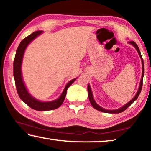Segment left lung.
Masks as SVG:
<instances>
[{"instance_id":"1","label":"left lung","mask_w":151,"mask_h":151,"mask_svg":"<svg viewBox=\"0 0 151 151\" xmlns=\"http://www.w3.org/2000/svg\"><path fill=\"white\" fill-rule=\"evenodd\" d=\"M128 43H129L130 45H132L135 48H136V50L137 51L138 54H139V57L140 58V60H141V63H142V76H141V79H140V81L139 89H138V91L137 92L136 94H135V96L133 97V98L132 99V100H131L129 102H128L127 103L124 104L123 106H121V107H120L119 109H117L108 110V109H105L103 108V107H101L100 105H99V104L96 103V101H94V99L93 92H92L91 86H90V85H89V84H88V88H87V89H88V94L89 101H90V103L92 104V106H93L94 109H96V110H98V111H101V112H106V113H121V112L124 111L125 110H126L128 108V107H129L132 103H134L135 101L137 100V98L139 96L140 93V91H141L142 86V81H143V76H144V62H143V59H142V58L141 54H140L139 48V47H138L136 43H135L133 41H130V42H129Z\"/></svg>"}]
</instances>
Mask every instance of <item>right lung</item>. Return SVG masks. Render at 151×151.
Masks as SVG:
<instances>
[{
    "mask_svg": "<svg viewBox=\"0 0 151 151\" xmlns=\"http://www.w3.org/2000/svg\"><path fill=\"white\" fill-rule=\"evenodd\" d=\"M42 32L43 31H41V30H39V31L32 32L31 35L28 36L27 37L25 38V39H24L20 42L19 47H18L17 50L16 55H15V58L14 60L13 75L17 93L20 99L32 109L39 111H47L57 109L63 104V101L65 99L66 91H67L68 88L76 81V78L72 79V80L70 81L66 84L62 94H60V96L58 99H55V100L50 101H41L40 100H38L37 99H36L35 97L33 96L29 93L26 85H25L23 78H22V59H23L25 50H26L28 46L29 45L30 43L33 40H35L36 38L41 35Z\"/></svg>",
    "mask_w": 151,
    "mask_h": 151,
    "instance_id": "right-lung-1",
    "label": "right lung"
}]
</instances>
